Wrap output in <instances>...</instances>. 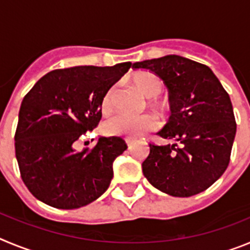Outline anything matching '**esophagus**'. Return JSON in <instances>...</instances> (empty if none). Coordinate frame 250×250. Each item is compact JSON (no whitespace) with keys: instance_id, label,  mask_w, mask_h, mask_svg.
<instances>
[{"instance_id":"esophagus-1","label":"esophagus","mask_w":250,"mask_h":250,"mask_svg":"<svg viewBox=\"0 0 250 250\" xmlns=\"http://www.w3.org/2000/svg\"><path fill=\"white\" fill-rule=\"evenodd\" d=\"M125 141H126L127 149H131V146H132V141L130 140V139H125Z\"/></svg>"}]
</instances>
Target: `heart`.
I'll list each match as a JSON object with an SVG mask.
<instances>
[{
	"mask_svg": "<svg viewBox=\"0 0 250 250\" xmlns=\"http://www.w3.org/2000/svg\"><path fill=\"white\" fill-rule=\"evenodd\" d=\"M135 85L144 96L149 99H154L161 94L163 91V81L159 76L150 72L136 75L134 77ZM116 87L111 86L107 91L104 94L100 103L101 112L105 115L110 114L114 109V99ZM155 104V101H151ZM158 121L151 115H143L139 118H130L125 115H116L112 116L109 120H106L104 124V131L109 135L116 136H126L129 139H136L143 136L146 132L156 129Z\"/></svg>",
	"mask_w": 250,
	"mask_h": 250,
	"instance_id": "heart-1",
	"label": "heart"
}]
</instances>
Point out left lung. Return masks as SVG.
Here are the masks:
<instances>
[{"mask_svg":"<svg viewBox=\"0 0 250 250\" xmlns=\"http://www.w3.org/2000/svg\"><path fill=\"white\" fill-rule=\"evenodd\" d=\"M149 70L169 90L170 115L158 135L174 144H150L143 173L171 196L195 195L223 175L237 132L228 92L210 68L187 57L167 55L132 63Z\"/></svg>","mask_w":250,"mask_h":250,"instance_id":"1","label":"left lung"}]
</instances>
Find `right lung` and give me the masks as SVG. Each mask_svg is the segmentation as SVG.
<instances>
[{
    "label": "right lung",
    "instance_id": "add662e5",
    "mask_svg": "<svg viewBox=\"0 0 250 250\" xmlns=\"http://www.w3.org/2000/svg\"><path fill=\"white\" fill-rule=\"evenodd\" d=\"M131 62L54 70L27 92L19 112L15 151L31 194L50 207H85L109 188L112 163L127 149L121 138H99L91 150L76 151L75 141L98 126L104 94Z\"/></svg>",
    "mask_w": 250,
    "mask_h": 250
}]
</instances>
